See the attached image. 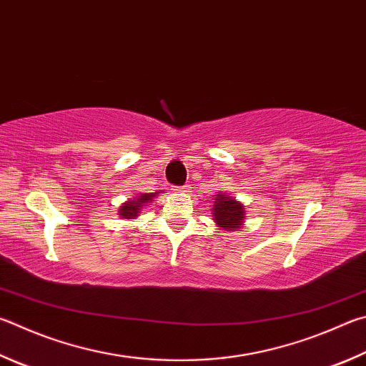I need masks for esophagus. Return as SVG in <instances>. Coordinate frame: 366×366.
I'll return each instance as SVG.
<instances>
[{
  "mask_svg": "<svg viewBox=\"0 0 366 366\" xmlns=\"http://www.w3.org/2000/svg\"><path fill=\"white\" fill-rule=\"evenodd\" d=\"M172 190H176V192H189L190 187H189V185H184V187H181V189L176 187V189H172Z\"/></svg>",
  "mask_w": 366,
  "mask_h": 366,
  "instance_id": "esophagus-1",
  "label": "esophagus"
}]
</instances>
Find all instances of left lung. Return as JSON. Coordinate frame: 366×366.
Returning a JSON list of instances; mask_svg holds the SVG:
<instances>
[{"label": "left lung", "instance_id": "1", "mask_svg": "<svg viewBox=\"0 0 366 366\" xmlns=\"http://www.w3.org/2000/svg\"><path fill=\"white\" fill-rule=\"evenodd\" d=\"M212 219L217 227L227 232H235L242 229L247 219V209L243 203L237 202L234 197L225 195L219 192L214 195V204H212Z\"/></svg>", "mask_w": 366, "mask_h": 366}]
</instances>
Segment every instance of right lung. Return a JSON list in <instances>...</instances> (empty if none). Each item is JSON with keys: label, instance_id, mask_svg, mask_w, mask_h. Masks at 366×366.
Segmentation results:
<instances>
[{"label": "right lung", "instance_id": "obj_1", "mask_svg": "<svg viewBox=\"0 0 366 366\" xmlns=\"http://www.w3.org/2000/svg\"><path fill=\"white\" fill-rule=\"evenodd\" d=\"M157 194H160V192H155V194H141V195L136 194L134 198L122 203V206L118 208V216L122 219H136L139 214H141L144 206L152 203V200L157 197Z\"/></svg>", "mask_w": 366, "mask_h": 366}]
</instances>
